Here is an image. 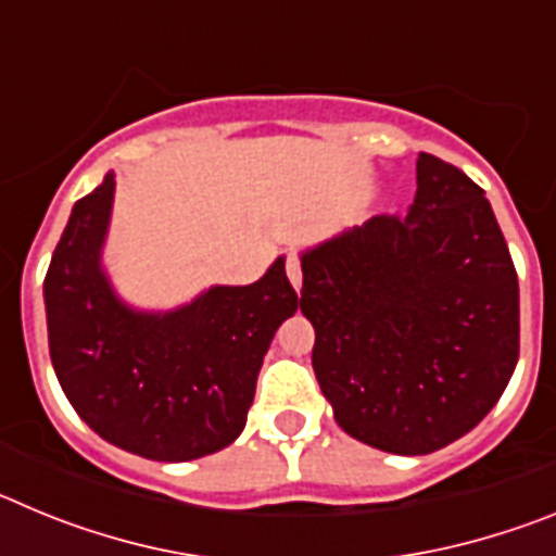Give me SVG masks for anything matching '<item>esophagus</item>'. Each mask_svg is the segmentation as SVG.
Instances as JSON below:
<instances>
[{
    "mask_svg": "<svg viewBox=\"0 0 556 556\" xmlns=\"http://www.w3.org/2000/svg\"><path fill=\"white\" fill-rule=\"evenodd\" d=\"M287 275H289V283H292L294 289H301L303 273H301V262H298V255H289L287 258Z\"/></svg>",
    "mask_w": 556,
    "mask_h": 556,
    "instance_id": "34e87169",
    "label": "esophagus"
}]
</instances>
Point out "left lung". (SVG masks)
<instances>
[{"label": "left lung", "mask_w": 556, "mask_h": 556, "mask_svg": "<svg viewBox=\"0 0 556 556\" xmlns=\"http://www.w3.org/2000/svg\"><path fill=\"white\" fill-rule=\"evenodd\" d=\"M312 367L358 443L420 456L468 434L518 365V275L484 189L417 155L406 217H372L301 255Z\"/></svg>", "instance_id": "left-lung-1"}]
</instances>
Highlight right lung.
Wrapping results in <instances>:
<instances>
[{"mask_svg": "<svg viewBox=\"0 0 556 556\" xmlns=\"http://www.w3.org/2000/svg\"><path fill=\"white\" fill-rule=\"evenodd\" d=\"M116 180L77 200L47 278L52 367L68 404L102 440L159 462H189L242 434L275 331L298 312L283 255L250 287H211L172 312L119 301L102 269Z\"/></svg>", "mask_w": 556, "mask_h": 556, "instance_id": "1", "label": "right lung"}]
</instances>
